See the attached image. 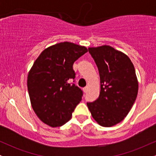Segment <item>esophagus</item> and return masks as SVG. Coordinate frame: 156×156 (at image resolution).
<instances>
[{
  "instance_id": "34e87169",
  "label": "esophagus",
  "mask_w": 156,
  "mask_h": 156,
  "mask_svg": "<svg viewBox=\"0 0 156 156\" xmlns=\"http://www.w3.org/2000/svg\"><path fill=\"white\" fill-rule=\"evenodd\" d=\"M83 92H87V91H88V87H85L84 88H83Z\"/></svg>"
}]
</instances>
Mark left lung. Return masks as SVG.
I'll return each instance as SVG.
<instances>
[{
	"instance_id": "8db88e82",
	"label": "left lung",
	"mask_w": 156,
	"mask_h": 156,
	"mask_svg": "<svg viewBox=\"0 0 156 156\" xmlns=\"http://www.w3.org/2000/svg\"><path fill=\"white\" fill-rule=\"evenodd\" d=\"M101 79L99 98L87 106L103 127H112L125 119L136 99L139 84L129 57L109 45L89 48Z\"/></svg>"
}]
</instances>
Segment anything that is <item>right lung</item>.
Segmentation results:
<instances>
[{
  "label": "right lung",
  "instance_id": "1",
  "mask_svg": "<svg viewBox=\"0 0 156 156\" xmlns=\"http://www.w3.org/2000/svg\"><path fill=\"white\" fill-rule=\"evenodd\" d=\"M87 52L84 46L60 42L41 53L28 75L31 106L41 121L55 128L67 122L83 92L73 83V64Z\"/></svg>",
  "mask_w": 156,
  "mask_h": 156
}]
</instances>
